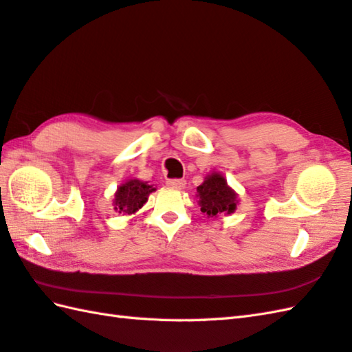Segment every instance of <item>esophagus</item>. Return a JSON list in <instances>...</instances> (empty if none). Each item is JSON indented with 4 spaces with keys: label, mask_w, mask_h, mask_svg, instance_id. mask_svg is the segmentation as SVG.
Masks as SVG:
<instances>
[{
    "label": "esophagus",
    "mask_w": 352,
    "mask_h": 352,
    "mask_svg": "<svg viewBox=\"0 0 352 352\" xmlns=\"http://www.w3.org/2000/svg\"><path fill=\"white\" fill-rule=\"evenodd\" d=\"M166 184L169 188H174V189H183L186 186L184 180H180V178H174V180H168Z\"/></svg>",
    "instance_id": "34e87169"
}]
</instances>
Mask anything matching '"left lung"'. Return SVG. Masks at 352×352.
<instances>
[{
    "label": "left lung",
    "instance_id": "8db88e82",
    "mask_svg": "<svg viewBox=\"0 0 352 352\" xmlns=\"http://www.w3.org/2000/svg\"><path fill=\"white\" fill-rule=\"evenodd\" d=\"M201 212L208 218H216L221 213H234L237 206V193L227 184L219 172H212L206 177L204 183L197 188Z\"/></svg>",
    "mask_w": 352,
    "mask_h": 352
}]
</instances>
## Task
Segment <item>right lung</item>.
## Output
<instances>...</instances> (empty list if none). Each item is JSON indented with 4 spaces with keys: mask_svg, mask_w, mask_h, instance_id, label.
<instances>
[{
    "mask_svg": "<svg viewBox=\"0 0 352 352\" xmlns=\"http://www.w3.org/2000/svg\"><path fill=\"white\" fill-rule=\"evenodd\" d=\"M154 190L155 188L149 186L146 182L131 178V180L125 182L118 188L113 199L115 210L125 214L136 213L139 208L144 207V204L148 201L149 193Z\"/></svg>",
    "mask_w": 352,
    "mask_h": 352,
    "instance_id": "1",
    "label": "right lung"
}]
</instances>
